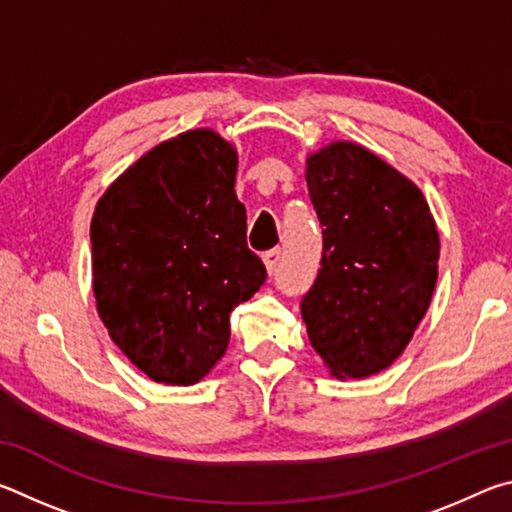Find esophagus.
I'll use <instances>...</instances> for the list:
<instances>
[{
  "label": "esophagus",
  "mask_w": 512,
  "mask_h": 512,
  "mask_svg": "<svg viewBox=\"0 0 512 512\" xmlns=\"http://www.w3.org/2000/svg\"><path fill=\"white\" fill-rule=\"evenodd\" d=\"M280 248H273V250H268V253H264L262 255V259H264V266H266V271L268 273H273L275 271V266H277V262H280Z\"/></svg>",
  "instance_id": "1"
}]
</instances>
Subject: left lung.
<instances>
[{
    "instance_id": "8db88e82",
    "label": "left lung",
    "mask_w": 512,
    "mask_h": 512,
    "mask_svg": "<svg viewBox=\"0 0 512 512\" xmlns=\"http://www.w3.org/2000/svg\"><path fill=\"white\" fill-rule=\"evenodd\" d=\"M323 259L302 298L311 348L336 379L386 370L411 343L438 280L440 239L420 187L357 142L307 158Z\"/></svg>"
}]
</instances>
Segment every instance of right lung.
I'll use <instances>...</instances> for the list:
<instances>
[{"instance_id":"1","label":"right lung","mask_w":512,"mask_h":512,"mask_svg":"<svg viewBox=\"0 0 512 512\" xmlns=\"http://www.w3.org/2000/svg\"><path fill=\"white\" fill-rule=\"evenodd\" d=\"M237 149L212 128L164 140L97 201L92 291L124 357L167 386H192L230 341V311L266 280L246 244Z\"/></svg>"}]
</instances>
